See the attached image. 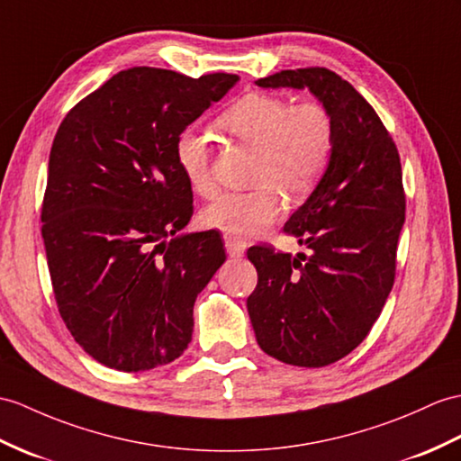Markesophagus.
<instances>
[{
  "label": "esophagus",
  "instance_id": "34e87169",
  "mask_svg": "<svg viewBox=\"0 0 461 461\" xmlns=\"http://www.w3.org/2000/svg\"><path fill=\"white\" fill-rule=\"evenodd\" d=\"M226 251L230 257H241L243 255V245L238 240L226 238Z\"/></svg>",
  "mask_w": 461,
  "mask_h": 461
}]
</instances>
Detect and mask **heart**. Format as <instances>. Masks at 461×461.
<instances>
[{
    "instance_id": "b5f03b06",
    "label": "heart",
    "mask_w": 461,
    "mask_h": 461,
    "mask_svg": "<svg viewBox=\"0 0 461 461\" xmlns=\"http://www.w3.org/2000/svg\"><path fill=\"white\" fill-rule=\"evenodd\" d=\"M216 125L231 139L255 149L248 192H223L202 212L208 230L243 241L279 216L283 197L301 202L312 194L331 165L336 130L320 102L293 105L281 95L251 92L233 102ZM175 160L186 185L200 196L216 190L210 139L186 127L175 141Z\"/></svg>"
}]
</instances>
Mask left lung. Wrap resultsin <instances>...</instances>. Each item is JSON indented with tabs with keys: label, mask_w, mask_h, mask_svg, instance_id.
Returning <instances> with one entry per match:
<instances>
[{
	"label": "left lung",
	"mask_w": 461,
	"mask_h": 461,
	"mask_svg": "<svg viewBox=\"0 0 461 461\" xmlns=\"http://www.w3.org/2000/svg\"><path fill=\"white\" fill-rule=\"evenodd\" d=\"M255 84L308 88L334 120L328 173L285 223L310 253L248 251L257 269L248 298L257 344L288 366L324 367L366 339L393 288L404 223L401 157L375 110L336 72L281 70Z\"/></svg>",
	"instance_id": "left-lung-1"
}]
</instances>
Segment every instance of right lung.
<instances>
[{
    "mask_svg": "<svg viewBox=\"0 0 461 461\" xmlns=\"http://www.w3.org/2000/svg\"><path fill=\"white\" fill-rule=\"evenodd\" d=\"M238 80L133 67L59 127L41 210L49 273L64 324L105 367L155 369L190 344L196 296L226 249L216 231L180 233L192 188L175 141Z\"/></svg>",
    "mask_w": 461,
    "mask_h": 461,
    "instance_id": "1",
    "label": "right lung"
}]
</instances>
